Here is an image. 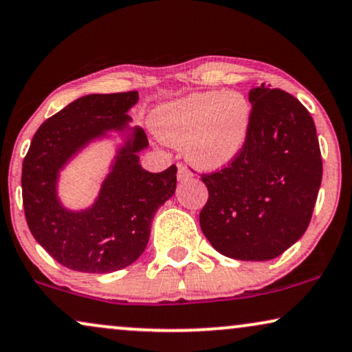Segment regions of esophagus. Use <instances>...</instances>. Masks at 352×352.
<instances>
[{"label": "esophagus", "instance_id": "1", "mask_svg": "<svg viewBox=\"0 0 352 352\" xmlns=\"http://www.w3.org/2000/svg\"><path fill=\"white\" fill-rule=\"evenodd\" d=\"M177 177H179V180H188L193 177V172H191L188 167H185L184 164H179V172H177Z\"/></svg>", "mask_w": 352, "mask_h": 352}]
</instances>
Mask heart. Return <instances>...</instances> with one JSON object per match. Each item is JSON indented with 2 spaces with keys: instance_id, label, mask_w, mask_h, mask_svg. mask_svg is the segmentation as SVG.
<instances>
[{
  "instance_id": "heart-1",
  "label": "heart",
  "mask_w": 352,
  "mask_h": 352,
  "mask_svg": "<svg viewBox=\"0 0 352 352\" xmlns=\"http://www.w3.org/2000/svg\"><path fill=\"white\" fill-rule=\"evenodd\" d=\"M164 143L185 148L201 168H220L243 151L251 130V104L238 91H199L166 102L153 114Z\"/></svg>"
}]
</instances>
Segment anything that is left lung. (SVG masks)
Listing matches in <instances>:
<instances>
[{"label":"left lung","mask_w":352,"mask_h":352,"mask_svg":"<svg viewBox=\"0 0 352 352\" xmlns=\"http://www.w3.org/2000/svg\"><path fill=\"white\" fill-rule=\"evenodd\" d=\"M251 130L235 161L201 173L208 203L201 230L220 254L274 259L307 230L322 182V156L309 111L265 83L250 90Z\"/></svg>","instance_id":"8db88e82"}]
</instances>
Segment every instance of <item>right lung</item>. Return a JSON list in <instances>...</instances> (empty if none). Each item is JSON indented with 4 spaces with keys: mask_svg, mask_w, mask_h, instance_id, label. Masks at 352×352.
Instances as JSON below:
<instances>
[{
    "mask_svg": "<svg viewBox=\"0 0 352 352\" xmlns=\"http://www.w3.org/2000/svg\"><path fill=\"white\" fill-rule=\"evenodd\" d=\"M138 91L87 95L40 125L22 164V203L32 235L60 265L87 274H109L133 264L148 245L159 206L175 193L177 167L151 173L137 153L148 146L135 129L122 148L96 203L70 212L56 198L59 168L90 140L127 125Z\"/></svg>",
    "mask_w": 352,
    "mask_h": 352,
    "instance_id": "1",
    "label": "right lung"
}]
</instances>
